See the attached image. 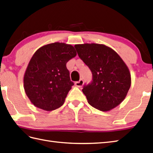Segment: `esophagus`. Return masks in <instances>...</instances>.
Segmentation results:
<instances>
[{"mask_svg":"<svg viewBox=\"0 0 153 153\" xmlns=\"http://www.w3.org/2000/svg\"><path fill=\"white\" fill-rule=\"evenodd\" d=\"M83 83H84L83 80L82 79H81L79 81H76V82L75 83V85H76L77 87H81L83 86Z\"/></svg>","mask_w":153,"mask_h":153,"instance_id":"1","label":"esophagus"}]
</instances>
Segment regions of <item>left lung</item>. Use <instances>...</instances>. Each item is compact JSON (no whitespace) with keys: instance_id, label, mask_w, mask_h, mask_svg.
Here are the masks:
<instances>
[{"instance_id":"8db88e82","label":"left lung","mask_w":153,"mask_h":153,"mask_svg":"<svg viewBox=\"0 0 153 153\" xmlns=\"http://www.w3.org/2000/svg\"><path fill=\"white\" fill-rule=\"evenodd\" d=\"M74 47L93 74V80L84 85L82 89L88 104L102 111L119 105L131 85L129 70L120 56L102 44H77Z\"/></svg>"}]
</instances>
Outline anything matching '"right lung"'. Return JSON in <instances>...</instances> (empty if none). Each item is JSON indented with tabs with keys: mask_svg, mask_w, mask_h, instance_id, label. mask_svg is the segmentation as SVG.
Here are the masks:
<instances>
[{
	"mask_svg": "<svg viewBox=\"0 0 153 153\" xmlns=\"http://www.w3.org/2000/svg\"><path fill=\"white\" fill-rule=\"evenodd\" d=\"M72 45L65 43L45 45L31 58L24 76V88L28 98L45 111L60 108L74 85L66 63L76 55Z\"/></svg>",
	"mask_w": 153,
	"mask_h": 153,
	"instance_id": "right-lung-1",
	"label": "right lung"
}]
</instances>
